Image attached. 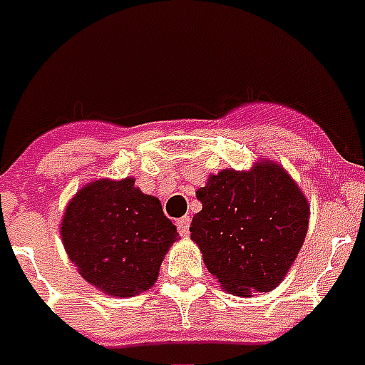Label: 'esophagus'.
Listing matches in <instances>:
<instances>
[{"label": "esophagus", "instance_id": "obj_1", "mask_svg": "<svg viewBox=\"0 0 365 365\" xmlns=\"http://www.w3.org/2000/svg\"><path fill=\"white\" fill-rule=\"evenodd\" d=\"M177 229H179V232L182 237H186V235L190 232V217H188V215H186V217H180L179 221H177Z\"/></svg>", "mask_w": 365, "mask_h": 365}]
</instances>
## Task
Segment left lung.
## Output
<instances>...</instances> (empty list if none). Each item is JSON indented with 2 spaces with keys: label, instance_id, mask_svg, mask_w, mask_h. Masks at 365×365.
<instances>
[{
  "label": "left lung",
  "instance_id": "8db88e82",
  "mask_svg": "<svg viewBox=\"0 0 365 365\" xmlns=\"http://www.w3.org/2000/svg\"><path fill=\"white\" fill-rule=\"evenodd\" d=\"M202 212L190 238L207 271L237 297L269 292L297 259L308 232L309 204L275 161L250 171L223 169L196 190Z\"/></svg>",
  "mask_w": 365,
  "mask_h": 365
}]
</instances>
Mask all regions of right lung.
<instances>
[{"instance_id": "right-lung-1", "label": "right lung", "mask_w": 365, "mask_h": 365, "mask_svg": "<svg viewBox=\"0 0 365 365\" xmlns=\"http://www.w3.org/2000/svg\"><path fill=\"white\" fill-rule=\"evenodd\" d=\"M179 238L161 202L134 179H100L67 204L61 240L82 279L115 298L144 292L158 281L169 246Z\"/></svg>"}]
</instances>
